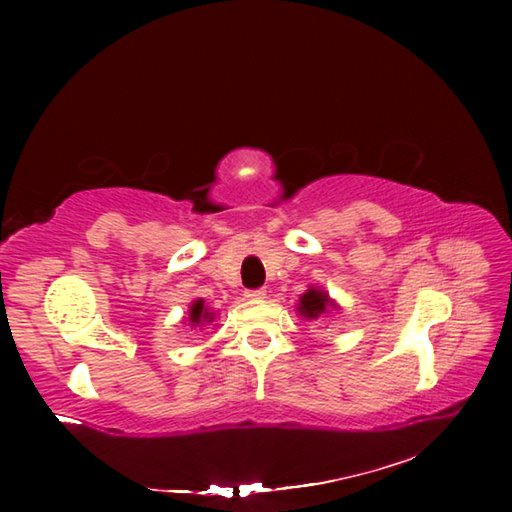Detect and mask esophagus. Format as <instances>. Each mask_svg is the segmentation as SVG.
Wrapping results in <instances>:
<instances>
[{"label":"esophagus","mask_w":512,"mask_h":512,"mask_svg":"<svg viewBox=\"0 0 512 512\" xmlns=\"http://www.w3.org/2000/svg\"><path fill=\"white\" fill-rule=\"evenodd\" d=\"M266 297V290L264 288H257V290H246V299H253V301H259Z\"/></svg>","instance_id":"obj_1"}]
</instances>
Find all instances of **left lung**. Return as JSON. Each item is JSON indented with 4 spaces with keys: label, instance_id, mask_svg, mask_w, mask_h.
Segmentation results:
<instances>
[{
    "label": "left lung",
    "instance_id": "left-lung-1",
    "mask_svg": "<svg viewBox=\"0 0 512 512\" xmlns=\"http://www.w3.org/2000/svg\"><path fill=\"white\" fill-rule=\"evenodd\" d=\"M332 308H336V303L328 297V292L321 288H310L308 292H303L299 297V314L308 321H317L325 317Z\"/></svg>",
    "mask_w": 512,
    "mask_h": 512
}]
</instances>
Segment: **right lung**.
I'll return each instance as SVG.
<instances>
[{
	"label": "right lung",
	"mask_w": 512,
	"mask_h": 512,
	"mask_svg": "<svg viewBox=\"0 0 512 512\" xmlns=\"http://www.w3.org/2000/svg\"><path fill=\"white\" fill-rule=\"evenodd\" d=\"M213 319H215V314L204 308V301L202 299L191 303V308H189V325H191V328H198V325L211 323Z\"/></svg>",
	"instance_id": "add662e5"
}]
</instances>
